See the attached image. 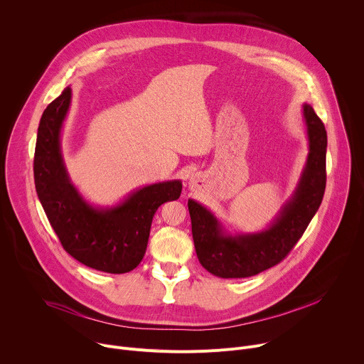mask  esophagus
Listing matches in <instances>:
<instances>
[{"label": "esophagus", "instance_id": "1", "mask_svg": "<svg viewBox=\"0 0 364 364\" xmlns=\"http://www.w3.org/2000/svg\"><path fill=\"white\" fill-rule=\"evenodd\" d=\"M194 183H197V177L193 176V178L190 180V186H194Z\"/></svg>", "mask_w": 364, "mask_h": 364}]
</instances>
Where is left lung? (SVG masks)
<instances>
[{"label":"left lung","mask_w":364,"mask_h":364,"mask_svg":"<svg viewBox=\"0 0 364 364\" xmlns=\"http://www.w3.org/2000/svg\"><path fill=\"white\" fill-rule=\"evenodd\" d=\"M302 117L308 135L306 163L294 194L267 229L229 235L209 209L188 200L196 253L210 274L219 278H247L275 267L317 213L326 190L327 132L308 103L302 105Z\"/></svg>","instance_id":"left-lung-1"}]
</instances>
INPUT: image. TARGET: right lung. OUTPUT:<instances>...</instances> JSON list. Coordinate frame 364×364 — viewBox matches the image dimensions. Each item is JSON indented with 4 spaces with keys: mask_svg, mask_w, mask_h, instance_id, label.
Returning a JSON list of instances; mask_svg holds the SVG:
<instances>
[{
    "mask_svg": "<svg viewBox=\"0 0 364 364\" xmlns=\"http://www.w3.org/2000/svg\"><path fill=\"white\" fill-rule=\"evenodd\" d=\"M70 100L68 86L41 115L34 152L36 191L70 256L96 271L125 274L142 261L155 212L163 203L177 200L183 184L180 180L149 184L111 207L89 204L70 181L62 155L60 135Z\"/></svg>",
    "mask_w": 364,
    "mask_h": 364,
    "instance_id": "add662e5",
    "label": "right lung"
}]
</instances>
